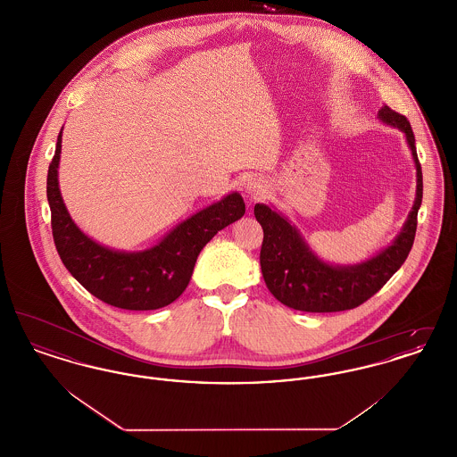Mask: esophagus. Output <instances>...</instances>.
Here are the masks:
<instances>
[{
	"label": "esophagus",
	"mask_w": 457,
	"mask_h": 457,
	"mask_svg": "<svg viewBox=\"0 0 457 457\" xmlns=\"http://www.w3.org/2000/svg\"><path fill=\"white\" fill-rule=\"evenodd\" d=\"M243 190L250 196L262 195L265 192V181L259 176H248L243 183Z\"/></svg>",
	"instance_id": "obj_1"
}]
</instances>
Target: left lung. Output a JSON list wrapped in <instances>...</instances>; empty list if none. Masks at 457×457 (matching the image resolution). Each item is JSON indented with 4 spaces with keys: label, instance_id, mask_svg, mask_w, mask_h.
Here are the masks:
<instances>
[{
    "label": "left lung",
    "instance_id": "8db88e82",
    "mask_svg": "<svg viewBox=\"0 0 457 457\" xmlns=\"http://www.w3.org/2000/svg\"><path fill=\"white\" fill-rule=\"evenodd\" d=\"M377 118L401 131L413 155L416 195L397 237L367 261L332 263L319 257L300 228L272 204H255V218L263 229L261 267L263 281L276 300L302 312H343L367 302L408 259L416 233V216L423 198V176L410 121L382 106Z\"/></svg>",
    "mask_w": 457,
    "mask_h": 457
}]
</instances>
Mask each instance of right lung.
<instances>
[{
    "instance_id": "right-lung-1",
    "label": "right lung",
    "mask_w": 457,
    "mask_h": 457,
    "mask_svg": "<svg viewBox=\"0 0 457 457\" xmlns=\"http://www.w3.org/2000/svg\"><path fill=\"white\" fill-rule=\"evenodd\" d=\"M62 133L63 129L47 171V202L53 238L66 269L88 293L118 308L157 310L173 303L190 283L202 248L218 231L243 218V196L229 192L176 224L145 250L109 248L86 235L66 209L58 181Z\"/></svg>"
}]
</instances>
